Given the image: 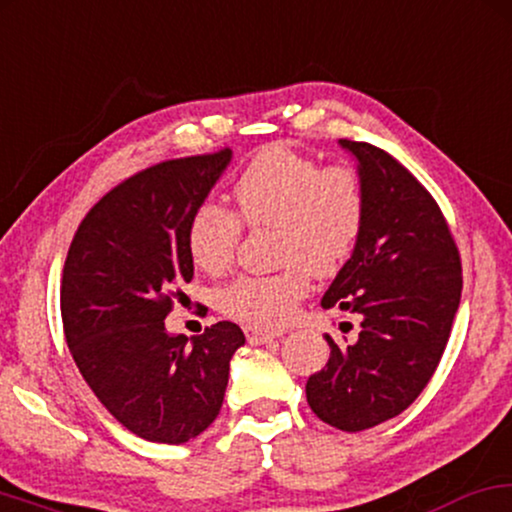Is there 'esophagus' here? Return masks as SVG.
<instances>
[{
	"label": "esophagus",
	"instance_id": "esophagus-1",
	"mask_svg": "<svg viewBox=\"0 0 512 512\" xmlns=\"http://www.w3.org/2000/svg\"><path fill=\"white\" fill-rule=\"evenodd\" d=\"M244 334H247V341L251 345H263V343H272L275 338H282L284 331L263 329V327H247V329H244Z\"/></svg>",
	"mask_w": 512,
	"mask_h": 512
}]
</instances>
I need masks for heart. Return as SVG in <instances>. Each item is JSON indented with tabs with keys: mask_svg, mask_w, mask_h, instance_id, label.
I'll list each match as a JSON object with an SVG mask.
<instances>
[{
	"mask_svg": "<svg viewBox=\"0 0 512 512\" xmlns=\"http://www.w3.org/2000/svg\"><path fill=\"white\" fill-rule=\"evenodd\" d=\"M237 214L249 228H272L275 275L237 277L218 303L237 320L284 324L308 294L310 272L331 275L353 254L364 223V190L350 167L322 169L315 159L275 143L237 178ZM240 242V221L216 204H202L188 228V251L199 270L221 272Z\"/></svg>",
	"mask_w": 512,
	"mask_h": 512,
	"instance_id": "heart-1",
	"label": "heart"
}]
</instances>
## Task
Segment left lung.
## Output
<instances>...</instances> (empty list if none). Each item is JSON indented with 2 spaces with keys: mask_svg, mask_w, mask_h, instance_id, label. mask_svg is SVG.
Returning <instances> with one entry per match:
<instances>
[{
  "mask_svg": "<svg viewBox=\"0 0 512 512\" xmlns=\"http://www.w3.org/2000/svg\"><path fill=\"white\" fill-rule=\"evenodd\" d=\"M355 159L364 223L322 308L360 317L355 341L327 338V367L305 383L317 418L360 433L402 414L440 364L461 303V261L430 192L386 150L338 141Z\"/></svg>",
  "mask_w": 512,
  "mask_h": 512,
  "instance_id": "8db88e82",
  "label": "left lung"
}]
</instances>
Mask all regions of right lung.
I'll return each mask as SVG.
<instances>
[{
    "label": "right lung",
    "instance_id": "obj_1",
    "mask_svg": "<svg viewBox=\"0 0 512 512\" xmlns=\"http://www.w3.org/2000/svg\"><path fill=\"white\" fill-rule=\"evenodd\" d=\"M232 150L171 159L110 190L79 225L63 268L61 315L72 360L103 407L148 442L183 444L223 404L237 324L188 343L164 317L195 275L188 228Z\"/></svg>",
    "mask_w": 512,
    "mask_h": 512
}]
</instances>
